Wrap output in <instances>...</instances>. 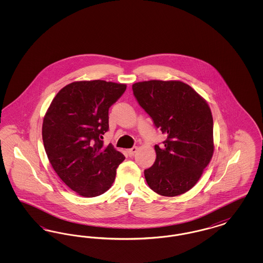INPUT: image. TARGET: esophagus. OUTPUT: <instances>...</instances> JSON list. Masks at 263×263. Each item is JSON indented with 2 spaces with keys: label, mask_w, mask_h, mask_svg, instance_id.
<instances>
[{
  "label": "esophagus",
  "mask_w": 263,
  "mask_h": 263,
  "mask_svg": "<svg viewBox=\"0 0 263 263\" xmlns=\"http://www.w3.org/2000/svg\"><path fill=\"white\" fill-rule=\"evenodd\" d=\"M137 147H133V148H131V149H128L127 150V154L129 155V157H132V156H134V154L137 152Z\"/></svg>",
  "instance_id": "34e87169"
}]
</instances>
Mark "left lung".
Wrapping results in <instances>:
<instances>
[{"label":"left lung","instance_id":"1","mask_svg":"<svg viewBox=\"0 0 263 263\" xmlns=\"http://www.w3.org/2000/svg\"><path fill=\"white\" fill-rule=\"evenodd\" d=\"M132 89L166 136L163 146H155L156 162L144 172L148 185L166 197L187 192L214 154L212 112L207 101L181 81L138 82Z\"/></svg>","mask_w":263,"mask_h":263}]
</instances>
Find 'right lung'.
Instances as JSON below:
<instances>
[{
    "label": "right lung",
    "mask_w": 263,
    "mask_h": 263,
    "mask_svg": "<svg viewBox=\"0 0 263 263\" xmlns=\"http://www.w3.org/2000/svg\"><path fill=\"white\" fill-rule=\"evenodd\" d=\"M126 87L101 80L73 82L59 90L44 115L42 140L51 165L83 197L99 196L111 187L125 159L100 139L108 130V109Z\"/></svg>",
    "instance_id": "1"
}]
</instances>
